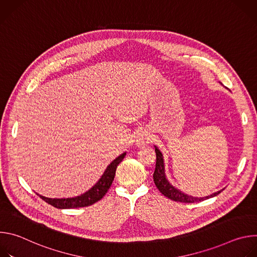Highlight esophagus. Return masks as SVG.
Instances as JSON below:
<instances>
[{
  "instance_id": "esophagus-1",
  "label": "esophagus",
  "mask_w": 257,
  "mask_h": 257,
  "mask_svg": "<svg viewBox=\"0 0 257 257\" xmlns=\"http://www.w3.org/2000/svg\"><path fill=\"white\" fill-rule=\"evenodd\" d=\"M150 142H151V137L149 136L148 133L143 132V131L137 133L136 138H135V143L137 146H143L146 143H150Z\"/></svg>"
}]
</instances>
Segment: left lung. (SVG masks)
<instances>
[{"instance_id":"left-lung-1","label":"left lung","mask_w":257,"mask_h":257,"mask_svg":"<svg viewBox=\"0 0 257 257\" xmlns=\"http://www.w3.org/2000/svg\"><path fill=\"white\" fill-rule=\"evenodd\" d=\"M155 148H156V155H157V163H156V170L154 173V181H155V184H156L157 188L166 197H168L174 201H177V202L193 203V202H199V201H203L205 199L214 197L222 192V190H219V191L212 193L205 197H193V196L183 193L179 189L175 188L172 184H170V182L168 181V179L166 177L163 155L157 146H155Z\"/></svg>"}]
</instances>
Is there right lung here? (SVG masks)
I'll return each instance as SVG.
<instances>
[{
  "mask_svg": "<svg viewBox=\"0 0 257 257\" xmlns=\"http://www.w3.org/2000/svg\"><path fill=\"white\" fill-rule=\"evenodd\" d=\"M125 156H126V153L120 155L117 159H115L111 164H109L106 167L100 179L96 182V184L92 188H90L88 191L81 194L80 196L72 197V198H48L43 195H40V197L43 200H45L47 203L60 209L89 206L97 202L98 200H100L105 195V193L107 192L109 187H111L112 183L114 181L117 167L123 161Z\"/></svg>",
  "mask_w": 257,
  "mask_h": 257,
  "instance_id": "add662e5",
  "label": "right lung"
}]
</instances>
